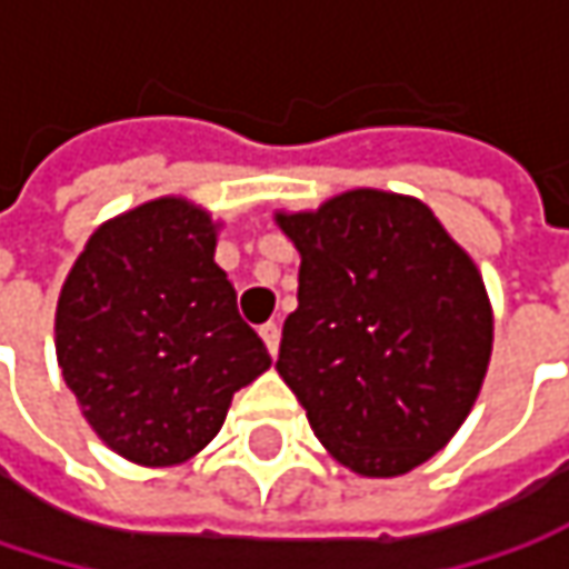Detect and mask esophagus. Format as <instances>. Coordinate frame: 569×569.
<instances>
[{"instance_id":"1","label":"esophagus","mask_w":569,"mask_h":569,"mask_svg":"<svg viewBox=\"0 0 569 569\" xmlns=\"http://www.w3.org/2000/svg\"><path fill=\"white\" fill-rule=\"evenodd\" d=\"M260 336H263L270 356H277V352H280V326H277V322H267V326H260Z\"/></svg>"}]
</instances>
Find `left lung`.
<instances>
[{"instance_id": "left-lung-1", "label": "left lung", "mask_w": 569, "mask_h": 569, "mask_svg": "<svg viewBox=\"0 0 569 569\" xmlns=\"http://www.w3.org/2000/svg\"><path fill=\"white\" fill-rule=\"evenodd\" d=\"M277 223L299 250L277 372L336 461L408 475L461 428L491 362L475 260L421 200L386 190H346Z\"/></svg>"}]
</instances>
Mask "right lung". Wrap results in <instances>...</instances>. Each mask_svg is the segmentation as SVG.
Returning a JSON list of instances; mask_svg holds the SVG:
<instances>
[{
	"label": "right lung",
	"instance_id": "obj_1",
	"mask_svg": "<svg viewBox=\"0 0 569 569\" xmlns=\"http://www.w3.org/2000/svg\"><path fill=\"white\" fill-rule=\"evenodd\" d=\"M217 223L183 197L101 223L56 309V352L94 435L121 458L168 468L220 431L230 398L270 369L213 263Z\"/></svg>",
	"mask_w": 569,
	"mask_h": 569
}]
</instances>
